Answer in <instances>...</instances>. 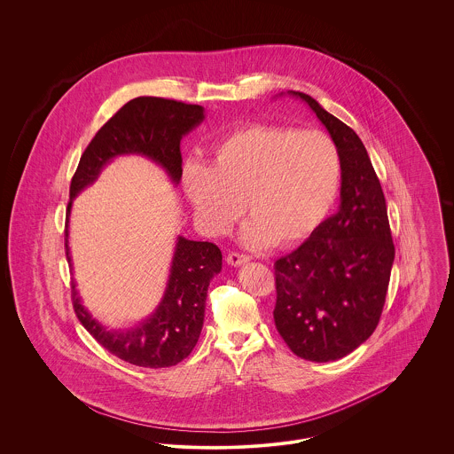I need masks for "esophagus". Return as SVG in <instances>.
Masks as SVG:
<instances>
[{"mask_svg":"<svg viewBox=\"0 0 454 454\" xmlns=\"http://www.w3.org/2000/svg\"><path fill=\"white\" fill-rule=\"evenodd\" d=\"M248 260H250L248 255H243V254H238V252H231V254H228V257H226V262H228L230 265H233V267L243 265V263H247Z\"/></svg>","mask_w":454,"mask_h":454,"instance_id":"1","label":"esophagus"}]
</instances>
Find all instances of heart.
Returning a JSON list of instances; mask_svg holds the SVG:
<instances>
[{"label":"heart","instance_id":"obj_1","mask_svg":"<svg viewBox=\"0 0 454 454\" xmlns=\"http://www.w3.org/2000/svg\"><path fill=\"white\" fill-rule=\"evenodd\" d=\"M340 178L342 158L328 134L250 124L219 141L207 167L187 165L182 184L207 233H228L247 204L245 243L287 248L324 223Z\"/></svg>","mask_w":454,"mask_h":454}]
</instances>
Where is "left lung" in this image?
<instances>
[{
	"mask_svg": "<svg viewBox=\"0 0 454 454\" xmlns=\"http://www.w3.org/2000/svg\"><path fill=\"white\" fill-rule=\"evenodd\" d=\"M291 93L309 106L335 141L342 187L339 211L274 263V322L298 357L328 363L366 342L378 326L395 245L385 194L359 136L309 95Z\"/></svg>",
	"mask_w": 454,
	"mask_h": 454,
	"instance_id": "8db88e82",
	"label": "left lung"
}]
</instances>
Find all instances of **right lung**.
I'll return each mask as SVG.
<instances>
[{"label":"right lung","mask_w":454,"mask_h":454,"mask_svg":"<svg viewBox=\"0 0 454 454\" xmlns=\"http://www.w3.org/2000/svg\"><path fill=\"white\" fill-rule=\"evenodd\" d=\"M204 121V108L160 97H137L128 102L90 141L71 178L66 221L73 199L93 184L108 161L121 154H143L158 163L173 184L182 176L180 139ZM66 259L71 263L65 230ZM223 255L211 241L176 238L170 276L163 300L152 317L129 330H107L82 304L74 282L71 300L78 320L90 335L119 359L141 367H170L194 348L202 324L207 287L219 274Z\"/></svg>","instance_id":"right-lung-1"}]
</instances>
